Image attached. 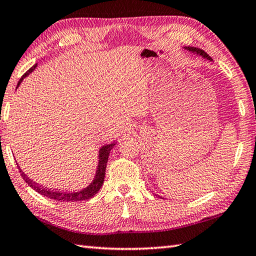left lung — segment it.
I'll return each instance as SVG.
<instances>
[{"label": "left lung", "instance_id": "8db88e82", "mask_svg": "<svg viewBox=\"0 0 256 256\" xmlns=\"http://www.w3.org/2000/svg\"><path fill=\"white\" fill-rule=\"evenodd\" d=\"M185 50H188V51H190L191 53H194V54H198L200 55V56H202L203 58H206V60H210V61H212V58L208 56V53H205L203 50L198 48H193V46H185L184 48Z\"/></svg>", "mask_w": 256, "mask_h": 256}]
</instances>
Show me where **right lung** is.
<instances>
[{
  "label": "right lung",
  "mask_w": 256,
  "mask_h": 256,
  "mask_svg": "<svg viewBox=\"0 0 256 256\" xmlns=\"http://www.w3.org/2000/svg\"><path fill=\"white\" fill-rule=\"evenodd\" d=\"M36 66H38V64L33 65V66L30 68L21 78H20L16 88L20 86V84L22 83L23 80L26 78L28 74H31ZM116 143L118 142L105 144L98 150V163L96 171H95V176L92 180V182L90 183L86 188H82L81 191L65 192V191H61V190H52V188H45V186H43V185L38 184L35 181H33V180L30 178L28 175L22 171L21 168H20V165L18 163L16 164H18L20 172H21V175L24 178V181L26 182L34 190V191H36L38 193L43 195V196H46L48 198H52V200H55V201H60V202H76V201H84V200L86 201V200L93 198L94 195L100 191V188H102V185L104 183L105 170H106V164H108L110 153H111V150L113 148V146Z\"/></svg>",
  "instance_id": "1"
}]
</instances>
